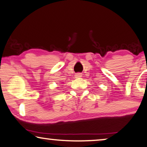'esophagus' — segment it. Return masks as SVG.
I'll return each mask as SVG.
<instances>
[{"label": "esophagus", "mask_w": 147, "mask_h": 147, "mask_svg": "<svg viewBox=\"0 0 147 147\" xmlns=\"http://www.w3.org/2000/svg\"><path fill=\"white\" fill-rule=\"evenodd\" d=\"M81 77H82V74H76V75H75L76 78H80Z\"/></svg>", "instance_id": "esophagus-1"}]
</instances>
